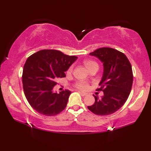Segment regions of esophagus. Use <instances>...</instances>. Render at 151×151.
<instances>
[{
	"label": "esophagus",
	"mask_w": 151,
	"mask_h": 151,
	"mask_svg": "<svg viewBox=\"0 0 151 151\" xmlns=\"http://www.w3.org/2000/svg\"><path fill=\"white\" fill-rule=\"evenodd\" d=\"M78 93L81 94V96H86V93H84V92H81V91H78Z\"/></svg>",
	"instance_id": "obj_1"
}]
</instances>
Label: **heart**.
<instances>
[{"instance_id": "heart-1", "label": "heart", "mask_w": 151, "mask_h": 151, "mask_svg": "<svg viewBox=\"0 0 151 151\" xmlns=\"http://www.w3.org/2000/svg\"><path fill=\"white\" fill-rule=\"evenodd\" d=\"M84 65L88 70H90L94 66H98V64L92 60H84ZM71 70H72V67H70L68 69V71H70ZM75 86L81 90H86L88 88V85L84 81H78L75 83Z\"/></svg>"}]
</instances>
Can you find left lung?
<instances>
[{
    "instance_id": "8db88e82",
    "label": "left lung",
    "mask_w": 151,
    "mask_h": 151,
    "mask_svg": "<svg viewBox=\"0 0 151 151\" xmlns=\"http://www.w3.org/2000/svg\"><path fill=\"white\" fill-rule=\"evenodd\" d=\"M90 55L103 63V75L99 83L101 99L94 95L95 102L88 109L97 115H109L121 108L131 93L133 75L131 63L124 53L109 47L98 48Z\"/></svg>"
}]
</instances>
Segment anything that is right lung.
I'll return each mask as SVG.
<instances>
[{
  "instance_id": "obj_1",
  "label": "right lung",
  "mask_w": 151,
  "mask_h": 151,
  "mask_svg": "<svg viewBox=\"0 0 151 151\" xmlns=\"http://www.w3.org/2000/svg\"><path fill=\"white\" fill-rule=\"evenodd\" d=\"M57 50H41L27 58L22 81L28 102L36 111L45 116H55L65 109L71 92H53L58 78L77 59Z\"/></svg>"
}]
</instances>
